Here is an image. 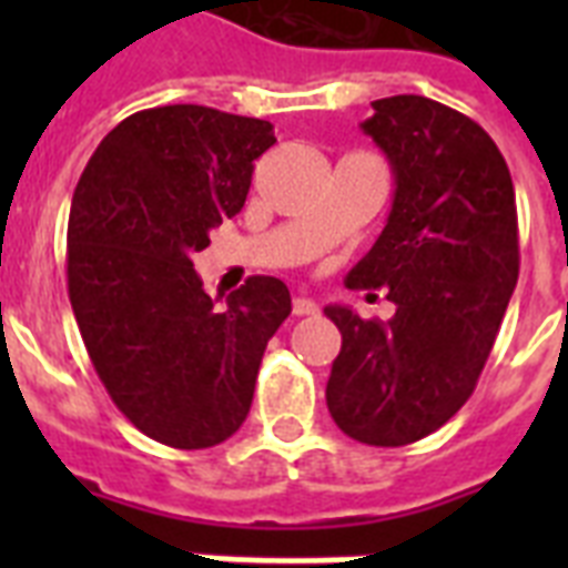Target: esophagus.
<instances>
[{"instance_id":"34e87169","label":"esophagus","mask_w":568,"mask_h":568,"mask_svg":"<svg viewBox=\"0 0 568 568\" xmlns=\"http://www.w3.org/2000/svg\"><path fill=\"white\" fill-rule=\"evenodd\" d=\"M292 310L297 318H303V315H315V312H318V303L312 301V297H306V294H297L292 303Z\"/></svg>"}]
</instances>
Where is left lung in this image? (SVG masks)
<instances>
[{
	"mask_svg": "<svg viewBox=\"0 0 568 568\" xmlns=\"http://www.w3.org/2000/svg\"><path fill=\"white\" fill-rule=\"evenodd\" d=\"M395 173V203L347 288H386L392 321L327 306L342 351L333 422L363 445L400 448L466 404L519 280L510 168L475 120L427 97L374 102L363 123Z\"/></svg>",
	"mask_w": 568,
	"mask_h": 568,
	"instance_id": "obj_1",
	"label": "left lung"
}]
</instances>
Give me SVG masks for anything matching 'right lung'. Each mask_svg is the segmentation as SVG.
Returning <instances> with one entry per match:
<instances>
[{
  "label": "right lung",
  "instance_id": "obj_1",
  "mask_svg": "<svg viewBox=\"0 0 568 568\" xmlns=\"http://www.w3.org/2000/svg\"><path fill=\"white\" fill-rule=\"evenodd\" d=\"M276 144L267 120L162 105L102 138L75 185L67 292L93 368L150 439L196 450L239 430L258 365L292 294L250 276L226 306L191 256L247 200L253 162Z\"/></svg>",
  "mask_w": 568,
  "mask_h": 568
}]
</instances>
